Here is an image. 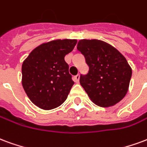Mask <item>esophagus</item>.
<instances>
[{
  "mask_svg": "<svg viewBox=\"0 0 147 147\" xmlns=\"http://www.w3.org/2000/svg\"><path fill=\"white\" fill-rule=\"evenodd\" d=\"M74 81L76 82H79V75H76V76L74 77Z\"/></svg>",
  "mask_w": 147,
  "mask_h": 147,
  "instance_id": "34e87169",
  "label": "esophagus"
}]
</instances>
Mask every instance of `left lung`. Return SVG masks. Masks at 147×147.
<instances>
[{
    "label": "left lung",
    "mask_w": 147,
    "mask_h": 147,
    "mask_svg": "<svg viewBox=\"0 0 147 147\" xmlns=\"http://www.w3.org/2000/svg\"><path fill=\"white\" fill-rule=\"evenodd\" d=\"M77 49L84 55L89 72L79 82L91 100L100 107L115 105L128 92L131 68L114 47L98 40H79Z\"/></svg>",
    "instance_id": "8db88e82"
}]
</instances>
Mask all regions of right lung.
Here are the masks:
<instances>
[{"label": "right lung", "mask_w": 147, "mask_h": 147, "mask_svg": "<svg viewBox=\"0 0 147 147\" xmlns=\"http://www.w3.org/2000/svg\"><path fill=\"white\" fill-rule=\"evenodd\" d=\"M76 40H57L35 48L22 66V86L28 97L41 109L59 107L74 85L65 61Z\"/></svg>", "instance_id": "obj_1"}]
</instances>
